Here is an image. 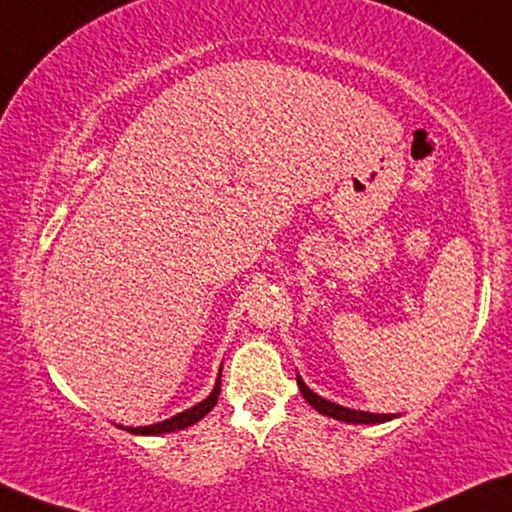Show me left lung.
<instances>
[{"instance_id": "obj_1", "label": "left lung", "mask_w": 512, "mask_h": 512, "mask_svg": "<svg viewBox=\"0 0 512 512\" xmlns=\"http://www.w3.org/2000/svg\"><path fill=\"white\" fill-rule=\"evenodd\" d=\"M297 387H300L302 396L306 398V403H311L320 414L332 416V419L345 421V423H384L391 421L393 414H371V412H361V410H350V407L329 403V400L320 398L318 393H313L306 384L302 382V377H297Z\"/></svg>"}]
</instances>
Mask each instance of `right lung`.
Here are the masks:
<instances>
[{"mask_svg": "<svg viewBox=\"0 0 512 512\" xmlns=\"http://www.w3.org/2000/svg\"><path fill=\"white\" fill-rule=\"evenodd\" d=\"M219 377H222V371H219ZM217 377V384L215 389H212L210 396L206 400H201L199 405L190 407V410L180 412L176 416H171V419L162 421V423H155V426H141V428H125L132 435H162V432H174V430H183L187 426H194L196 421L203 419L212 407L217 405V398H219V389H222V380Z\"/></svg>", "mask_w": 512, "mask_h": 512, "instance_id": "obj_1", "label": "right lung"}]
</instances>
